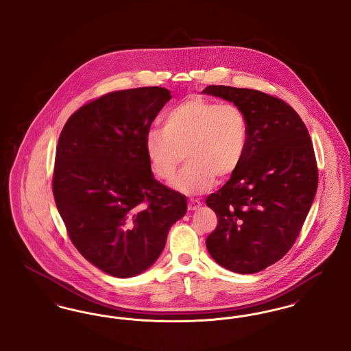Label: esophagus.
Instances as JSON below:
<instances>
[{
	"mask_svg": "<svg viewBox=\"0 0 351 351\" xmlns=\"http://www.w3.org/2000/svg\"><path fill=\"white\" fill-rule=\"evenodd\" d=\"M201 206L200 200H196V199H191L188 201V210H196Z\"/></svg>",
	"mask_w": 351,
	"mask_h": 351,
	"instance_id": "esophagus-1",
	"label": "esophagus"
}]
</instances>
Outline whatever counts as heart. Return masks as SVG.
<instances>
[{
  "label": "heart",
  "mask_w": 351,
  "mask_h": 351,
  "mask_svg": "<svg viewBox=\"0 0 351 351\" xmlns=\"http://www.w3.org/2000/svg\"><path fill=\"white\" fill-rule=\"evenodd\" d=\"M163 129L145 136V152L159 180H171L182 160L186 165L173 186L189 195L208 191L215 179L230 178L242 165L249 145V122L235 104L191 96L162 118Z\"/></svg>",
  "instance_id": "heart-1"
}]
</instances>
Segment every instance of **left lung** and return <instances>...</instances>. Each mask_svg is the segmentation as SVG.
<instances>
[{"label": "left lung", "instance_id": "left-lung-1", "mask_svg": "<svg viewBox=\"0 0 351 351\" xmlns=\"http://www.w3.org/2000/svg\"><path fill=\"white\" fill-rule=\"evenodd\" d=\"M202 93L232 101L249 122L242 165L206 199L218 221L206 249L219 266L255 274L280 261L300 234L317 191L313 143L300 116L279 97L226 85Z\"/></svg>", "mask_w": 351, "mask_h": 351}]
</instances>
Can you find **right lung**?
<instances>
[{
    "label": "right lung",
    "instance_id": "obj_1",
    "mask_svg": "<svg viewBox=\"0 0 351 351\" xmlns=\"http://www.w3.org/2000/svg\"><path fill=\"white\" fill-rule=\"evenodd\" d=\"M169 99L160 86L106 93L68 118L58 141L52 192L68 237L116 278L152 266L186 212L185 196L154 179L145 152V136Z\"/></svg>",
    "mask_w": 351,
    "mask_h": 351
}]
</instances>
